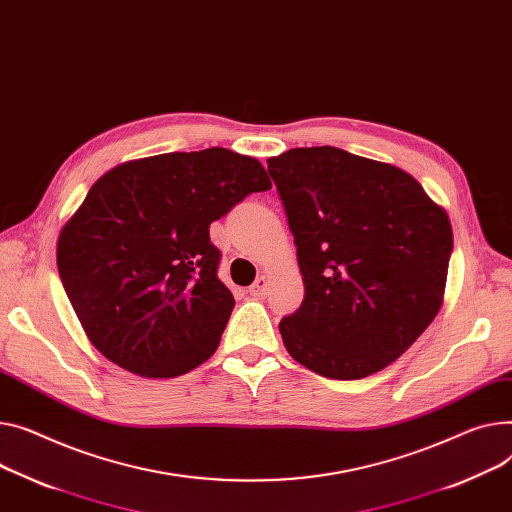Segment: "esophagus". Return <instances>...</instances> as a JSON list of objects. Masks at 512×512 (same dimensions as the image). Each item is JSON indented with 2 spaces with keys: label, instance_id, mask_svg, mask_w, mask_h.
Returning <instances> with one entry per match:
<instances>
[{
  "label": "esophagus",
  "instance_id": "esophagus-1",
  "mask_svg": "<svg viewBox=\"0 0 512 512\" xmlns=\"http://www.w3.org/2000/svg\"><path fill=\"white\" fill-rule=\"evenodd\" d=\"M267 290H269V282H267V278H257L255 280V284L249 288V294L251 296H255V298H265L267 296Z\"/></svg>",
  "mask_w": 512,
  "mask_h": 512
}]
</instances>
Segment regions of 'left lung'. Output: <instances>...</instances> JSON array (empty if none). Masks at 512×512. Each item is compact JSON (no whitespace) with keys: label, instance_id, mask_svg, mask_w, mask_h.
I'll return each mask as SVG.
<instances>
[{"label":"left lung","instance_id":"1","mask_svg":"<svg viewBox=\"0 0 512 512\" xmlns=\"http://www.w3.org/2000/svg\"><path fill=\"white\" fill-rule=\"evenodd\" d=\"M294 234L300 309L280 321L288 354L337 381L395 362L445 296L453 230L405 170L333 146L267 160Z\"/></svg>","mask_w":512,"mask_h":512}]
</instances>
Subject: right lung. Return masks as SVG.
Instances as JSON below:
<instances>
[{"label":"right lung","instance_id":"1","mask_svg":"<svg viewBox=\"0 0 512 512\" xmlns=\"http://www.w3.org/2000/svg\"><path fill=\"white\" fill-rule=\"evenodd\" d=\"M267 189L261 162L226 148L158 154L102 175L57 241L59 278L92 346L148 379L206 362L234 309L210 224Z\"/></svg>","mask_w":512,"mask_h":512}]
</instances>
